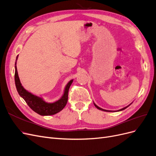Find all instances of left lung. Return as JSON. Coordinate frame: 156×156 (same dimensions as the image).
<instances>
[{"instance_id": "left-lung-1", "label": "left lung", "mask_w": 156, "mask_h": 156, "mask_svg": "<svg viewBox=\"0 0 156 156\" xmlns=\"http://www.w3.org/2000/svg\"><path fill=\"white\" fill-rule=\"evenodd\" d=\"M94 105H95V107L97 108H98L99 110H101V111H106V112H112V111H108V110H105V109H103V108H100V107H98V105H96L95 103H94ZM131 104H129V105H127V107H124V108H121V109H119V110H118V111H123V110H124L125 108H126L127 107H129ZM115 112V111H114Z\"/></svg>"}]
</instances>
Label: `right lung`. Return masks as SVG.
Returning a JSON list of instances; mask_svg holds the SVG:
<instances>
[{
  "label": "right lung",
  "mask_w": 156,
  "mask_h": 156,
  "mask_svg": "<svg viewBox=\"0 0 156 156\" xmlns=\"http://www.w3.org/2000/svg\"><path fill=\"white\" fill-rule=\"evenodd\" d=\"M18 58V55L16 58L15 63V83L17 90L20 94V96L23 98L27 105H29L32 109L37 114L41 116H49L53 115L62 111L64 107L66 105L68 98V91L71 84L73 83V80L72 79L66 84L62 96L58 100L53 103L46 102L43 98L34 95L32 93L27 91L26 89L23 88L20 82V77H19L17 69L16 66V61Z\"/></svg>",
  "instance_id": "obj_1"
}]
</instances>
